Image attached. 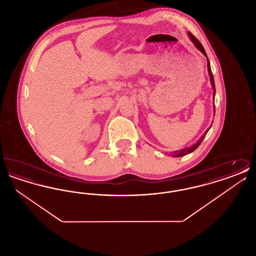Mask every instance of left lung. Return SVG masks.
Here are the masks:
<instances>
[{
	"mask_svg": "<svg viewBox=\"0 0 256 256\" xmlns=\"http://www.w3.org/2000/svg\"><path fill=\"white\" fill-rule=\"evenodd\" d=\"M188 36H189V38H190V40L194 43V45H195L196 48L198 50H200L202 54H204V56H206L207 58V69H208V74H209V78H210V82H211V86H212V88H213V96H214V98H215V94H216V89H215V82H214V78H213V74L211 72V67H210V62L208 60V58H207L206 52V50L204 49V47H202V45L200 43V41L196 38L192 34H190V32H188ZM214 115H215V104H214ZM212 126V124H211ZM211 126H210V128H211ZM210 128L207 130L206 132H204V134L202 135V137L196 142L194 145H192L191 146H186V148H184L182 150H176V152H172V158H182V156H186V154H191V152H193L194 150H195L196 148H198V146L200 145V143L202 142V140H204V138L206 137V135L207 132H208V130H210Z\"/></svg>",
	"mask_w": 256,
	"mask_h": 256,
	"instance_id": "8db88e82",
	"label": "left lung"
}]
</instances>
